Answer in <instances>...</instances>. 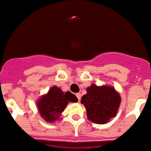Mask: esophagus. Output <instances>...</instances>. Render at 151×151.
<instances>
[{
  "label": "esophagus",
  "mask_w": 151,
  "mask_h": 151,
  "mask_svg": "<svg viewBox=\"0 0 151 151\" xmlns=\"http://www.w3.org/2000/svg\"><path fill=\"white\" fill-rule=\"evenodd\" d=\"M76 96L77 99H78V102H79V101H80V99H81V94H80V93H76Z\"/></svg>",
  "instance_id": "esophagus-1"
}]
</instances>
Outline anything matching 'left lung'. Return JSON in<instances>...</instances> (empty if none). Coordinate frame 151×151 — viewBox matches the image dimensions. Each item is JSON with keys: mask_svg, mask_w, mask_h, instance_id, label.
Here are the masks:
<instances>
[{"mask_svg": "<svg viewBox=\"0 0 151 151\" xmlns=\"http://www.w3.org/2000/svg\"><path fill=\"white\" fill-rule=\"evenodd\" d=\"M81 99L86 109L88 119L96 123H106L117 113L121 99L119 93L110 86L93 84Z\"/></svg>", "mask_w": 151, "mask_h": 151, "instance_id": "left-lung-1", "label": "left lung"}]
</instances>
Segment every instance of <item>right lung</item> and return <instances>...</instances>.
<instances>
[{
    "mask_svg": "<svg viewBox=\"0 0 151 151\" xmlns=\"http://www.w3.org/2000/svg\"><path fill=\"white\" fill-rule=\"evenodd\" d=\"M78 99L70 92L64 93L57 86H53L46 95L40 98L37 103L38 111L47 122H54L59 118L68 102L76 103Z\"/></svg>",
    "mask_w": 151,
    "mask_h": 151,
    "instance_id": "right-lung-1",
    "label": "right lung"
}]
</instances>
